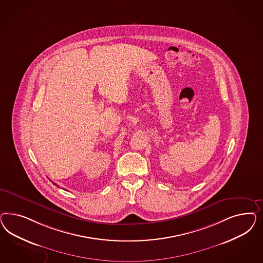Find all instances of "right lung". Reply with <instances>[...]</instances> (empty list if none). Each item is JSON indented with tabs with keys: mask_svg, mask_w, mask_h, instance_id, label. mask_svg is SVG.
Listing matches in <instances>:
<instances>
[{
	"mask_svg": "<svg viewBox=\"0 0 263 263\" xmlns=\"http://www.w3.org/2000/svg\"><path fill=\"white\" fill-rule=\"evenodd\" d=\"M54 184H55V183H54ZM55 185H56V184H55Z\"/></svg>",
	"mask_w": 263,
	"mask_h": 263,
	"instance_id": "add662e5",
	"label": "right lung"
}]
</instances>
